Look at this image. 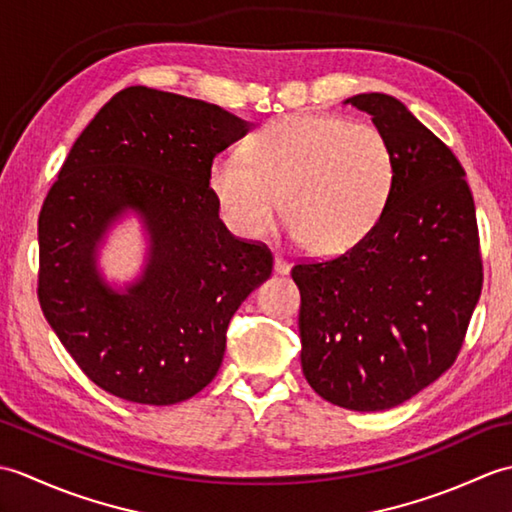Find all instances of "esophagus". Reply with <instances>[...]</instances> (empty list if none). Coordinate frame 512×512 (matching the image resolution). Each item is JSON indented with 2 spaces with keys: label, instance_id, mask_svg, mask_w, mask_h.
<instances>
[{
  "label": "esophagus",
  "instance_id": "obj_1",
  "mask_svg": "<svg viewBox=\"0 0 512 512\" xmlns=\"http://www.w3.org/2000/svg\"><path fill=\"white\" fill-rule=\"evenodd\" d=\"M275 273L277 275H288L290 273V264L286 262V259L284 257H275Z\"/></svg>",
  "mask_w": 512,
  "mask_h": 512
}]
</instances>
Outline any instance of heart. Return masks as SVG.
<instances>
[{
	"instance_id": "1",
	"label": "heart",
	"mask_w": 512,
	"mask_h": 512,
	"mask_svg": "<svg viewBox=\"0 0 512 512\" xmlns=\"http://www.w3.org/2000/svg\"><path fill=\"white\" fill-rule=\"evenodd\" d=\"M209 182L237 235L264 237L281 198L290 233L314 255H336L380 220L394 191L396 162L374 125L290 114L250 136L244 156L215 158Z\"/></svg>"
}]
</instances>
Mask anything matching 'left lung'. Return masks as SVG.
<instances>
[{
	"label": "left lung",
	"mask_w": 512,
	"mask_h": 512,
	"mask_svg": "<svg viewBox=\"0 0 512 512\" xmlns=\"http://www.w3.org/2000/svg\"><path fill=\"white\" fill-rule=\"evenodd\" d=\"M394 151L376 226L343 255L299 262L301 367L332 405L383 411L458 358L482 292L475 202L453 151L387 94L347 99Z\"/></svg>",
	"instance_id": "left-lung-1"
}]
</instances>
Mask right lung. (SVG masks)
Returning <instances> with one entry per match:
<instances>
[{
    "label": "right lung",
    "mask_w": 512,
    "mask_h": 512,
    "mask_svg": "<svg viewBox=\"0 0 512 512\" xmlns=\"http://www.w3.org/2000/svg\"><path fill=\"white\" fill-rule=\"evenodd\" d=\"M248 132L220 105L132 85L76 138L39 213L43 317L94 385L140 405H176L211 383L228 321L273 273L262 242L226 231L213 158ZM125 208L144 215V277L116 293L95 242Z\"/></svg>",
    "instance_id": "1"
}]
</instances>
